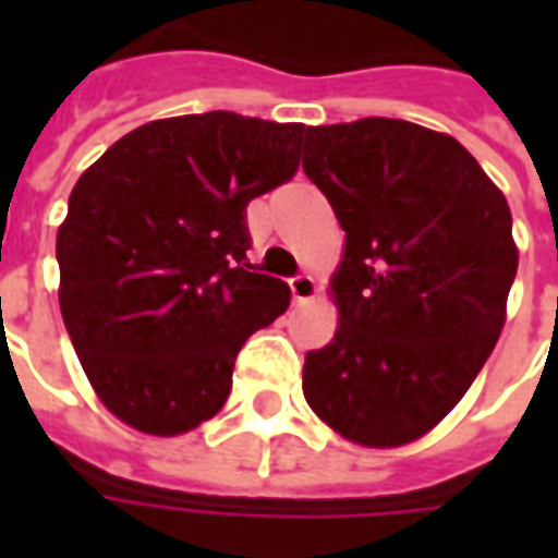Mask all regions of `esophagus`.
<instances>
[{
	"label": "esophagus",
	"mask_w": 558,
	"mask_h": 558,
	"mask_svg": "<svg viewBox=\"0 0 558 558\" xmlns=\"http://www.w3.org/2000/svg\"><path fill=\"white\" fill-rule=\"evenodd\" d=\"M290 290L295 302L307 304L316 295V280L311 278V275H295V278L290 280Z\"/></svg>",
	"instance_id": "34e87169"
}]
</instances>
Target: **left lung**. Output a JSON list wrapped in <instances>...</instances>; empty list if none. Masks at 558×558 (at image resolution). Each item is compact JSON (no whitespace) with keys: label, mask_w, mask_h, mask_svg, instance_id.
<instances>
[{"label":"left lung","mask_w":558,"mask_h":558,"mask_svg":"<svg viewBox=\"0 0 558 558\" xmlns=\"http://www.w3.org/2000/svg\"><path fill=\"white\" fill-rule=\"evenodd\" d=\"M302 167L347 232L338 335L304 355V398L352 442H412L499 340L517 275L511 208L454 137L403 119L307 128Z\"/></svg>","instance_id":"left-lung-1"}]
</instances>
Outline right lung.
<instances>
[{"label":"right lung","instance_id":"obj_1","mask_svg":"<svg viewBox=\"0 0 558 558\" xmlns=\"http://www.w3.org/2000/svg\"><path fill=\"white\" fill-rule=\"evenodd\" d=\"M302 122L175 116L113 143L68 199L59 307L104 407L179 436L227 403L235 355L290 307L251 271L247 203L299 170Z\"/></svg>","mask_w":558,"mask_h":558}]
</instances>
